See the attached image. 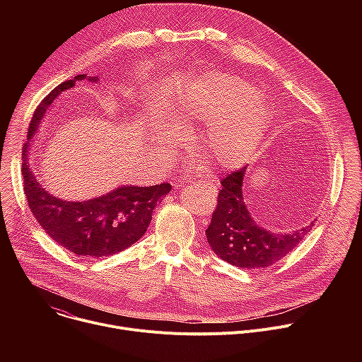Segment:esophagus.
I'll use <instances>...</instances> for the list:
<instances>
[{"instance_id":"34e87169","label":"esophagus","mask_w":362,"mask_h":362,"mask_svg":"<svg viewBox=\"0 0 362 362\" xmlns=\"http://www.w3.org/2000/svg\"><path fill=\"white\" fill-rule=\"evenodd\" d=\"M193 186H194V187H197V189H209V187H212V185H211V183H208V182H203V180L194 182V183H193Z\"/></svg>"}]
</instances>
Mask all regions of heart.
Instances as JSON below:
<instances>
[{"label":"heart","mask_w":362,"mask_h":362,"mask_svg":"<svg viewBox=\"0 0 362 362\" xmlns=\"http://www.w3.org/2000/svg\"><path fill=\"white\" fill-rule=\"evenodd\" d=\"M169 117L180 126L203 124L199 146L218 168L247 163L268 134L272 113L252 84L214 73L190 80L165 98Z\"/></svg>","instance_id":"heart-1"}]
</instances>
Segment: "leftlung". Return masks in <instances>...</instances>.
<instances>
[{
    "instance_id": "obj_1",
    "label": "left lung",
    "mask_w": 362,
    "mask_h": 362,
    "mask_svg": "<svg viewBox=\"0 0 362 362\" xmlns=\"http://www.w3.org/2000/svg\"><path fill=\"white\" fill-rule=\"evenodd\" d=\"M245 175L246 166L221 182L216 211L206 229V238L212 250L230 265L243 269L267 268L293 250L311 232L315 219L289 233H274L259 226L243 197Z\"/></svg>"
}]
</instances>
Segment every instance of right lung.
<instances>
[{
  "instance_id": "right-lung-1",
  "label": "right lung",
  "mask_w": 362,
  "mask_h": 362,
  "mask_svg": "<svg viewBox=\"0 0 362 362\" xmlns=\"http://www.w3.org/2000/svg\"><path fill=\"white\" fill-rule=\"evenodd\" d=\"M84 78L91 83L100 81L97 76H76L73 80L62 83L41 101L27 132L21 172L30 209L45 233L74 255L95 259L122 252L136 243L151 222L154 206L162 203L172 186L169 183L154 186L123 185L98 197L71 202L54 196L40 185L30 166L31 141L51 103L63 91L73 88L76 81Z\"/></svg>"
}]
</instances>
